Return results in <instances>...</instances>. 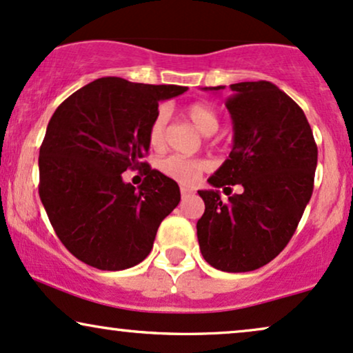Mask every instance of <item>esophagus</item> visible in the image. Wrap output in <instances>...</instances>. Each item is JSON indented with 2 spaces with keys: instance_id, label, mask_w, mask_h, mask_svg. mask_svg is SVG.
Here are the masks:
<instances>
[{
  "instance_id": "esophagus-1",
  "label": "esophagus",
  "mask_w": 353,
  "mask_h": 353,
  "mask_svg": "<svg viewBox=\"0 0 353 353\" xmlns=\"http://www.w3.org/2000/svg\"><path fill=\"white\" fill-rule=\"evenodd\" d=\"M180 193H181V196L186 198V196H190V194H193V190L186 188V186H181V188H180Z\"/></svg>"
}]
</instances>
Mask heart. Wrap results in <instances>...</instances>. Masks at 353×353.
<instances>
[{"mask_svg":"<svg viewBox=\"0 0 353 353\" xmlns=\"http://www.w3.org/2000/svg\"><path fill=\"white\" fill-rule=\"evenodd\" d=\"M186 116L188 119L196 125L198 130L204 136H212L219 129V117H217L216 111L212 110L210 104L206 103H191L186 106ZM168 121V111L167 108H160L155 112L154 119L150 121L149 132H147V139H149L150 147L154 149H160L165 142V128H167ZM208 168V163L201 159H186L181 155H170L165 157L159 162V170L165 176L172 178V180L178 181L181 185H193L198 180L199 175Z\"/></svg>","mask_w":353,"mask_h":353,"instance_id":"obj_1","label":"heart"}]
</instances>
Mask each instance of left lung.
Wrapping results in <instances>:
<instances>
[{"label":"left lung","mask_w":353,"mask_h":353,"mask_svg":"<svg viewBox=\"0 0 353 353\" xmlns=\"http://www.w3.org/2000/svg\"><path fill=\"white\" fill-rule=\"evenodd\" d=\"M230 91L232 150L208 180L214 188L198 191L204 214L196 229L204 260L241 273L272 262L293 237L314 188L317 145L301 108L276 85L242 81ZM225 184L244 191L223 202L216 188Z\"/></svg>","instance_id":"left-lung-1"}]
</instances>
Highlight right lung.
I'll return each instance as SVG.
<instances>
[{
  "label": "right lung",
  "mask_w": 353,
  "mask_h": 353,
  "mask_svg": "<svg viewBox=\"0 0 353 353\" xmlns=\"http://www.w3.org/2000/svg\"><path fill=\"white\" fill-rule=\"evenodd\" d=\"M186 90L104 77L70 94L50 117L39 152V196L78 260L117 272L150 254L160 223L180 203V188L141 160L159 103ZM129 168H148L137 189L122 180Z\"/></svg>",
  "instance_id": "right-lung-1"
}]
</instances>
